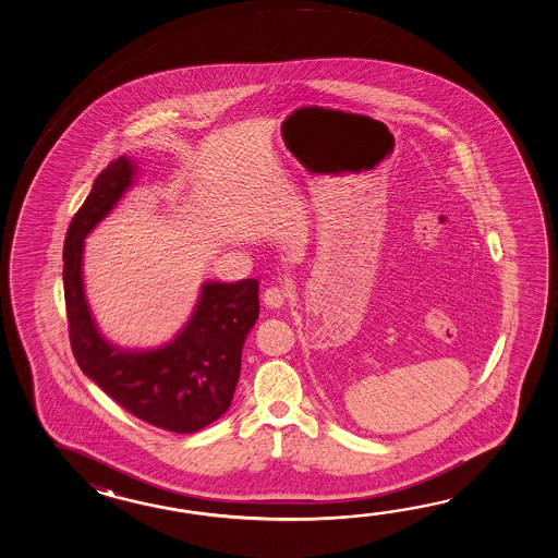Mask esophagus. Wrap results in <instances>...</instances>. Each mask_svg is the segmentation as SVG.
<instances>
[{
  "instance_id": "1",
  "label": "esophagus",
  "mask_w": 558,
  "mask_h": 558,
  "mask_svg": "<svg viewBox=\"0 0 558 558\" xmlns=\"http://www.w3.org/2000/svg\"><path fill=\"white\" fill-rule=\"evenodd\" d=\"M284 301H287V293H284L281 287H269L265 293H263V303L267 305L269 308H281L284 305Z\"/></svg>"
}]
</instances>
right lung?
Returning a JSON list of instances; mask_svg holds the SVG:
<instances>
[{"mask_svg": "<svg viewBox=\"0 0 558 558\" xmlns=\"http://www.w3.org/2000/svg\"><path fill=\"white\" fill-rule=\"evenodd\" d=\"M137 163L121 155L95 179L63 245V293L77 365L131 415L171 433H195L226 413L241 371V351L259 317V283L205 281L178 335L154 349L111 343L87 303L85 238L135 185Z\"/></svg>", "mask_w": 558, "mask_h": 558, "instance_id": "right-lung-1", "label": "right lung"}]
</instances>
